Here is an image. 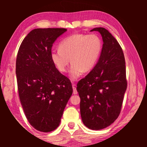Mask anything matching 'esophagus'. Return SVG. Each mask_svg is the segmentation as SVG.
<instances>
[{"instance_id": "1", "label": "esophagus", "mask_w": 147, "mask_h": 147, "mask_svg": "<svg viewBox=\"0 0 147 147\" xmlns=\"http://www.w3.org/2000/svg\"><path fill=\"white\" fill-rule=\"evenodd\" d=\"M73 94L76 95L78 93V92H77L76 88L75 87V85H74V84H73Z\"/></svg>"}]
</instances>
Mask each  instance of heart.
<instances>
[{"mask_svg": "<svg viewBox=\"0 0 147 147\" xmlns=\"http://www.w3.org/2000/svg\"><path fill=\"white\" fill-rule=\"evenodd\" d=\"M102 49L101 40L95 34L75 33L62 40L59 49L51 51V57L62 73L67 71L71 60L69 76L72 80H76L84 71H89L95 67Z\"/></svg>", "mask_w": 147, "mask_h": 147, "instance_id": "obj_1", "label": "heart"}]
</instances>
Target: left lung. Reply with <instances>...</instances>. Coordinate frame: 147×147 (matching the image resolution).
I'll list each match as a JSON object with an SVG mask.
<instances>
[{
  "label": "left lung",
  "instance_id": "1",
  "mask_svg": "<svg viewBox=\"0 0 147 147\" xmlns=\"http://www.w3.org/2000/svg\"><path fill=\"white\" fill-rule=\"evenodd\" d=\"M102 37L97 63L78 83L82 121L88 128L100 130L110 126L120 114L127 88L125 59L118 42L104 28H95Z\"/></svg>",
  "mask_w": 147,
  "mask_h": 147
}]
</instances>
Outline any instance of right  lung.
<instances>
[{
    "label": "right lung",
    "instance_id": "right-lung-1",
    "mask_svg": "<svg viewBox=\"0 0 147 147\" xmlns=\"http://www.w3.org/2000/svg\"><path fill=\"white\" fill-rule=\"evenodd\" d=\"M65 28H36L28 34L19 49L16 64L18 88L31 125L42 132L59 126L73 93L70 80L56 68L51 57L53 43Z\"/></svg>",
    "mask_w": 147,
    "mask_h": 147
}]
</instances>
